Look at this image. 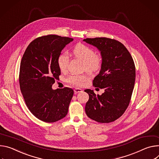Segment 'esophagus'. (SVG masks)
<instances>
[{"instance_id": "1", "label": "esophagus", "mask_w": 159, "mask_h": 159, "mask_svg": "<svg viewBox=\"0 0 159 159\" xmlns=\"http://www.w3.org/2000/svg\"><path fill=\"white\" fill-rule=\"evenodd\" d=\"M74 91H75V93H80V92H83V90H81V89H75V90H74Z\"/></svg>"}]
</instances>
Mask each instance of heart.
<instances>
[{
  "mask_svg": "<svg viewBox=\"0 0 159 159\" xmlns=\"http://www.w3.org/2000/svg\"><path fill=\"white\" fill-rule=\"evenodd\" d=\"M73 55L84 63V67L88 70H96L100 67L101 58L95 55V51L90 47L83 44L77 45L72 51ZM69 57L67 53L61 54L57 58V64L61 71H65L67 69ZM89 78L84 75H71L67 78L69 83L75 86H82Z\"/></svg>",
  "mask_w": 159,
  "mask_h": 159,
  "instance_id": "1",
  "label": "heart"
}]
</instances>
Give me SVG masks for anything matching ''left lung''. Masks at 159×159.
I'll use <instances>...</instances> for the list:
<instances>
[{
    "instance_id": "left-lung-1",
    "label": "left lung",
    "mask_w": 159,
    "mask_h": 159,
    "mask_svg": "<svg viewBox=\"0 0 159 159\" xmlns=\"http://www.w3.org/2000/svg\"><path fill=\"white\" fill-rule=\"evenodd\" d=\"M83 41L100 52L101 69L93 85L105 90L101 95L84 90L89 95L86 114L98 122L114 121L124 114L131 100L136 77L133 59L125 46L116 40L101 37Z\"/></svg>"
}]
</instances>
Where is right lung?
I'll use <instances>...</instances> for the list:
<instances>
[{
	"mask_svg": "<svg viewBox=\"0 0 159 159\" xmlns=\"http://www.w3.org/2000/svg\"><path fill=\"white\" fill-rule=\"evenodd\" d=\"M73 39L49 34L32 41L26 48L20 64V89L30 112L45 122L64 118L74 94L70 88L52 89L61 70L57 58Z\"/></svg>",
	"mask_w": 159,
	"mask_h": 159,
	"instance_id": "obj_1",
	"label": "right lung"
}]
</instances>
